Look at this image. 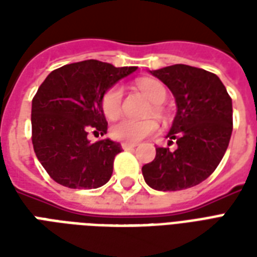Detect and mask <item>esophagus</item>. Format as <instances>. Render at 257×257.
Returning a JSON list of instances; mask_svg holds the SVG:
<instances>
[{
	"label": "esophagus",
	"instance_id": "34e87169",
	"mask_svg": "<svg viewBox=\"0 0 257 257\" xmlns=\"http://www.w3.org/2000/svg\"><path fill=\"white\" fill-rule=\"evenodd\" d=\"M136 143H128V142H122L121 143V147H122L123 150H129V149H134V147H136Z\"/></svg>",
	"mask_w": 257,
	"mask_h": 257
}]
</instances>
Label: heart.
<instances>
[{"instance_id":"1","label":"heart","mask_w":257,"mask_h":257,"mask_svg":"<svg viewBox=\"0 0 257 257\" xmlns=\"http://www.w3.org/2000/svg\"><path fill=\"white\" fill-rule=\"evenodd\" d=\"M138 88L140 92L150 99L151 103H154V111L158 112L160 106L167 99V89L165 86L157 81V79H140L138 82ZM122 89L114 85L110 89L106 90V93L101 97V110L104 115L110 119H115L119 117L122 110ZM157 123L153 119H131V118H122L115 122L110 129V135L112 139L119 142H128V143H136L146 136H149L153 132H156Z\"/></svg>"}]
</instances>
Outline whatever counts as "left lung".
Instances as JSON below:
<instances>
[{
	"label": "left lung",
	"mask_w": 257,
	"mask_h": 257,
	"mask_svg": "<svg viewBox=\"0 0 257 257\" xmlns=\"http://www.w3.org/2000/svg\"><path fill=\"white\" fill-rule=\"evenodd\" d=\"M175 96L178 111L168 132L176 150L157 147L156 158L142 168L151 189L178 191L197 186L213 173L232 132V101L213 73L187 64L150 71Z\"/></svg>",
	"instance_id": "left-lung-1"
}]
</instances>
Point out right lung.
Listing matches in <instances>:
<instances>
[{
  "mask_svg": "<svg viewBox=\"0 0 257 257\" xmlns=\"http://www.w3.org/2000/svg\"><path fill=\"white\" fill-rule=\"evenodd\" d=\"M136 67H114L84 60L53 70L31 103L33 147L48 175L68 189H97L112 175L121 145L110 139L92 143L107 132L101 97Z\"/></svg>",
  "mask_w": 257,
  "mask_h": 257,
  "instance_id": "1",
  "label": "right lung"
}]
</instances>
